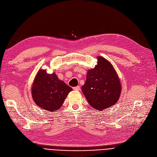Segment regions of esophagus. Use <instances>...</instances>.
I'll use <instances>...</instances> for the list:
<instances>
[{"label": "esophagus", "mask_w": 157, "mask_h": 157, "mask_svg": "<svg viewBox=\"0 0 157 157\" xmlns=\"http://www.w3.org/2000/svg\"><path fill=\"white\" fill-rule=\"evenodd\" d=\"M73 89H74V90H76V91H79V90H80V86H76V87H74Z\"/></svg>", "instance_id": "34e87169"}]
</instances>
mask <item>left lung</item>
Masks as SVG:
<instances>
[{
	"mask_svg": "<svg viewBox=\"0 0 157 157\" xmlns=\"http://www.w3.org/2000/svg\"><path fill=\"white\" fill-rule=\"evenodd\" d=\"M98 64L88 70L86 79L81 87L89 105L97 110H104L118 101L121 83L112 63L102 56H98Z\"/></svg>",
	"mask_w": 157,
	"mask_h": 157,
	"instance_id": "obj_1",
	"label": "left lung"
}]
</instances>
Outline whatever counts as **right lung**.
<instances>
[{
	"label": "right lung",
	"instance_id": "add662e5",
	"mask_svg": "<svg viewBox=\"0 0 157 157\" xmlns=\"http://www.w3.org/2000/svg\"><path fill=\"white\" fill-rule=\"evenodd\" d=\"M72 90L55 73L48 74L46 70L40 69L33 83L31 94L38 106L48 112H56Z\"/></svg>",
	"mask_w": 157,
	"mask_h": 157
}]
</instances>
